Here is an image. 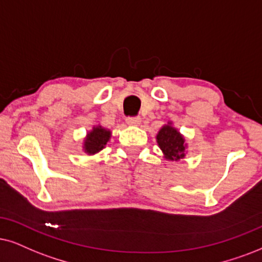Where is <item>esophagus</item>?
Listing matches in <instances>:
<instances>
[{
  "mask_svg": "<svg viewBox=\"0 0 262 262\" xmlns=\"http://www.w3.org/2000/svg\"><path fill=\"white\" fill-rule=\"evenodd\" d=\"M127 123L130 125H139L141 123V118L139 116H135V117H127Z\"/></svg>",
  "mask_w": 262,
  "mask_h": 262,
  "instance_id": "esophagus-1",
  "label": "esophagus"
}]
</instances>
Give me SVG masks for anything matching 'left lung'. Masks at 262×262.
<instances>
[{"label":"left lung","instance_id":"8db88e82","mask_svg":"<svg viewBox=\"0 0 262 262\" xmlns=\"http://www.w3.org/2000/svg\"><path fill=\"white\" fill-rule=\"evenodd\" d=\"M157 142L167 160L179 161L185 157V139L170 124L164 125L158 132Z\"/></svg>","mask_w":262,"mask_h":262}]
</instances>
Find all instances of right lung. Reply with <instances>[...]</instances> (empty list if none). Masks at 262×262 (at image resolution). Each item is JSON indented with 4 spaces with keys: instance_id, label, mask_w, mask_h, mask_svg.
<instances>
[{
    "instance_id": "add662e5",
    "label": "right lung",
    "mask_w": 262,
    "mask_h": 262,
    "mask_svg": "<svg viewBox=\"0 0 262 262\" xmlns=\"http://www.w3.org/2000/svg\"><path fill=\"white\" fill-rule=\"evenodd\" d=\"M111 137V132L102 127H94L91 133H88L84 140V151L89 155H94L104 148Z\"/></svg>"
}]
</instances>
